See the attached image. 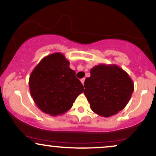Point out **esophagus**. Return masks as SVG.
I'll return each instance as SVG.
<instances>
[{"label": "esophagus", "instance_id": "1", "mask_svg": "<svg viewBox=\"0 0 156 156\" xmlns=\"http://www.w3.org/2000/svg\"><path fill=\"white\" fill-rule=\"evenodd\" d=\"M84 81H85V78H82V79H80V82H81V83L83 85H84Z\"/></svg>", "mask_w": 156, "mask_h": 156}]
</instances>
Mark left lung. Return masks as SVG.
<instances>
[{"label": "left lung", "instance_id": "obj_1", "mask_svg": "<svg viewBox=\"0 0 156 156\" xmlns=\"http://www.w3.org/2000/svg\"><path fill=\"white\" fill-rule=\"evenodd\" d=\"M84 83V95L94 113L103 117L117 114L127 106L134 83L123 69L114 64H99L90 70Z\"/></svg>", "mask_w": 156, "mask_h": 156}]
</instances>
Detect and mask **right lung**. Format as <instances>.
Instances as JSON below:
<instances>
[{
	"instance_id": "add662e5",
	"label": "right lung",
	"mask_w": 156,
	"mask_h": 156,
	"mask_svg": "<svg viewBox=\"0 0 156 156\" xmlns=\"http://www.w3.org/2000/svg\"><path fill=\"white\" fill-rule=\"evenodd\" d=\"M29 91L37 107L50 116L61 115L72 107L83 86L61 52L48 55L31 73Z\"/></svg>"
}]
</instances>
